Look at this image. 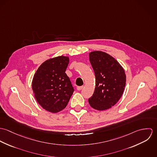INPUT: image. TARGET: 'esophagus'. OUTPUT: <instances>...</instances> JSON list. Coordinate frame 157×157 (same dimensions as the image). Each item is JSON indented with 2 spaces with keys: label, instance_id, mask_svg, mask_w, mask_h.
<instances>
[{
  "label": "esophagus",
  "instance_id": "1",
  "mask_svg": "<svg viewBox=\"0 0 157 157\" xmlns=\"http://www.w3.org/2000/svg\"><path fill=\"white\" fill-rule=\"evenodd\" d=\"M83 88V86H77V90H82Z\"/></svg>",
  "mask_w": 157,
  "mask_h": 157
}]
</instances>
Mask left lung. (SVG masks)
I'll list each match as a JSON object with an SVG mask.
<instances>
[{"instance_id": "1", "label": "left lung", "mask_w": 157, "mask_h": 157, "mask_svg": "<svg viewBox=\"0 0 157 157\" xmlns=\"http://www.w3.org/2000/svg\"><path fill=\"white\" fill-rule=\"evenodd\" d=\"M90 61L95 76L94 92L88 99L90 106L98 111L111 108L120 100L126 85V74L120 64L102 51L90 53Z\"/></svg>"}]
</instances>
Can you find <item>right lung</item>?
Instances as JSON below:
<instances>
[{
	"label": "right lung",
	"mask_w": 157,
	"mask_h": 157,
	"mask_svg": "<svg viewBox=\"0 0 157 157\" xmlns=\"http://www.w3.org/2000/svg\"><path fill=\"white\" fill-rule=\"evenodd\" d=\"M69 57L59 56L44 62L35 73L32 88L39 104L47 111L57 113L66 108L74 88L65 73Z\"/></svg>",
	"instance_id": "obj_1"
}]
</instances>
